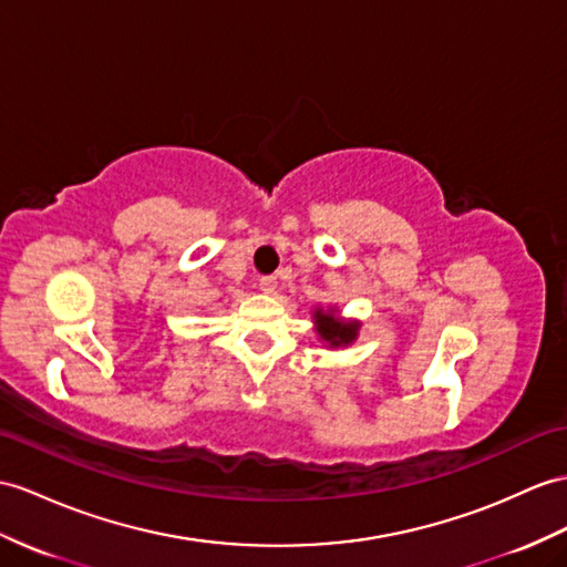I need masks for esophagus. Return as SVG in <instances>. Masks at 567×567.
Segmentation results:
<instances>
[{
	"label": "esophagus",
	"instance_id": "obj_1",
	"mask_svg": "<svg viewBox=\"0 0 567 567\" xmlns=\"http://www.w3.org/2000/svg\"><path fill=\"white\" fill-rule=\"evenodd\" d=\"M259 291L265 293H274L276 291V276H259Z\"/></svg>",
	"mask_w": 567,
	"mask_h": 567
}]
</instances>
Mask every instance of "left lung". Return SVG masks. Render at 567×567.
Segmentation results:
<instances>
[{
    "label": "left lung",
    "mask_w": 567,
    "mask_h": 567,
    "mask_svg": "<svg viewBox=\"0 0 567 567\" xmlns=\"http://www.w3.org/2000/svg\"><path fill=\"white\" fill-rule=\"evenodd\" d=\"M315 320H317V324H320V329H317L320 331V337L324 341H329L331 347H341V343H349L355 339L358 324H343L337 320L334 315L322 312V310L315 312Z\"/></svg>",
    "instance_id": "left-lung-1"
}]
</instances>
